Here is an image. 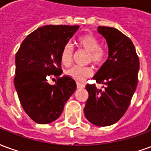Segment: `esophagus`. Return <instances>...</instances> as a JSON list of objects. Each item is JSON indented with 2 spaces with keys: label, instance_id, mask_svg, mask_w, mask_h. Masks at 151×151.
I'll use <instances>...</instances> for the list:
<instances>
[{
  "label": "esophagus",
  "instance_id": "esophagus-1",
  "mask_svg": "<svg viewBox=\"0 0 151 151\" xmlns=\"http://www.w3.org/2000/svg\"><path fill=\"white\" fill-rule=\"evenodd\" d=\"M77 87L78 89H82L85 87V85L82 83H80V82H77Z\"/></svg>",
  "mask_w": 151,
  "mask_h": 151
}]
</instances>
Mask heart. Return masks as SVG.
I'll use <instances>...</instances> for the list:
<instances>
[{
  "label": "heart",
  "instance_id": "b5f03b06",
  "mask_svg": "<svg viewBox=\"0 0 151 151\" xmlns=\"http://www.w3.org/2000/svg\"><path fill=\"white\" fill-rule=\"evenodd\" d=\"M77 43L82 49L89 52L88 60L91 61L95 65H102L107 58V52L105 49L100 47L99 40L91 34H86L78 39ZM72 45L67 43L65 45L61 52V61L65 65L70 64L73 57ZM67 75L78 82L83 81L93 73V70L89 66L74 65L66 71Z\"/></svg>",
  "mask_w": 151,
  "mask_h": 151
}]
</instances>
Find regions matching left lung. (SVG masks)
Returning a JSON list of instances; mask_svg holds the SVG:
<instances>
[{
  "label": "left lung",
  "mask_w": 151,
  "mask_h": 151,
  "mask_svg": "<svg viewBox=\"0 0 151 151\" xmlns=\"http://www.w3.org/2000/svg\"><path fill=\"white\" fill-rule=\"evenodd\" d=\"M98 32L106 40L108 57L93 78L106 86H86L89 97L84 114L97 126L116 123L126 112L137 86L139 59L129 38L116 28L99 27ZM104 87V86H103Z\"/></svg>",
  "instance_id": "1"
}]
</instances>
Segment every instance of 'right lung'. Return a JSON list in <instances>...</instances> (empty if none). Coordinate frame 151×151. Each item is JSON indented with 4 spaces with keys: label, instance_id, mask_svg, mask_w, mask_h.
I'll use <instances>...</instances> for the list:
<instances>
[{
    "label": "right lung",
    "instance_id": "right-lung-1",
    "mask_svg": "<svg viewBox=\"0 0 151 151\" xmlns=\"http://www.w3.org/2000/svg\"><path fill=\"white\" fill-rule=\"evenodd\" d=\"M79 26L48 25L38 28L23 40L15 57L14 86L26 113L38 124H48L61 115L77 87L64 75L48 83L51 75L62 73L61 52Z\"/></svg>",
    "mask_w": 151,
    "mask_h": 151
}]
</instances>
